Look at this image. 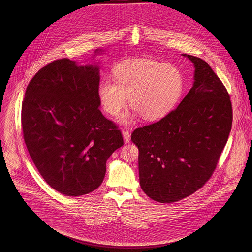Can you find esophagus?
I'll list each match as a JSON object with an SVG mask.
<instances>
[{
    "instance_id": "1",
    "label": "esophagus",
    "mask_w": 252,
    "mask_h": 252,
    "mask_svg": "<svg viewBox=\"0 0 252 252\" xmlns=\"http://www.w3.org/2000/svg\"><path fill=\"white\" fill-rule=\"evenodd\" d=\"M122 134H123L124 142H125L126 144H128V143L130 142V140H131V134H130V132H129L128 130H123V131H122Z\"/></svg>"
}]
</instances>
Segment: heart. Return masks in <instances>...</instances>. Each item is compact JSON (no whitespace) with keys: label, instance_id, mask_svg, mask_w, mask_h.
Returning a JSON list of instances; mask_svg holds the SVG:
<instances>
[{"label":"heart","instance_id":"1","mask_svg":"<svg viewBox=\"0 0 252 252\" xmlns=\"http://www.w3.org/2000/svg\"><path fill=\"white\" fill-rule=\"evenodd\" d=\"M114 81L105 80L98 89L102 107L112 116H117L130 104L146 120L165 116L179 102L183 91V76L180 70L162 62L138 59L118 64ZM124 116L123 121L128 122Z\"/></svg>","mask_w":252,"mask_h":252}]
</instances>
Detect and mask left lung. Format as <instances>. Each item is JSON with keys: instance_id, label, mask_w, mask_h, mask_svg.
I'll return each instance as SVG.
<instances>
[{"instance_id": "8db88e82", "label": "left lung", "mask_w": 252, "mask_h": 252, "mask_svg": "<svg viewBox=\"0 0 252 252\" xmlns=\"http://www.w3.org/2000/svg\"><path fill=\"white\" fill-rule=\"evenodd\" d=\"M195 66L194 84L179 107L157 122L137 128L140 183L159 203H175L203 187L216 169L232 127L229 93L210 65L186 55Z\"/></svg>"}]
</instances>
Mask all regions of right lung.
<instances>
[{
    "label": "right lung",
    "mask_w": 252,
    "mask_h": 252,
    "mask_svg": "<svg viewBox=\"0 0 252 252\" xmlns=\"http://www.w3.org/2000/svg\"><path fill=\"white\" fill-rule=\"evenodd\" d=\"M99 84L97 66L62 58L41 68L26 88L24 142L43 180L66 196L97 189L108 157L123 145L118 126L99 109Z\"/></svg>",
    "instance_id": "1"
}]
</instances>
